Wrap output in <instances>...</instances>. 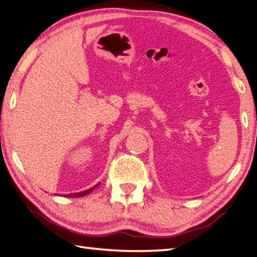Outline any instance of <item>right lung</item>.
Masks as SVG:
<instances>
[{
    "label": "right lung",
    "instance_id": "1",
    "mask_svg": "<svg viewBox=\"0 0 257 257\" xmlns=\"http://www.w3.org/2000/svg\"><path fill=\"white\" fill-rule=\"evenodd\" d=\"M99 184H100V183H97L96 185L93 186V188L88 189V190H85V191H83V192H78V193H71V194H68L67 197H68V198H80V197H84V195L88 194V193L91 192V191H93V190H94L95 188H97V186H99Z\"/></svg>",
    "mask_w": 257,
    "mask_h": 257
}]
</instances>
